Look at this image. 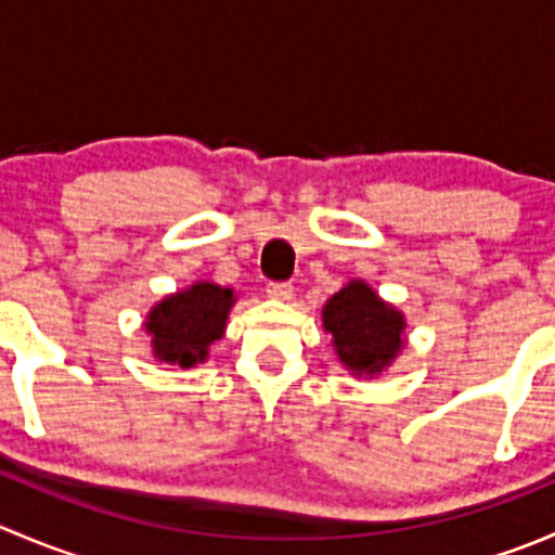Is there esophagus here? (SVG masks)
I'll return each mask as SVG.
<instances>
[{
    "mask_svg": "<svg viewBox=\"0 0 555 555\" xmlns=\"http://www.w3.org/2000/svg\"><path fill=\"white\" fill-rule=\"evenodd\" d=\"M266 293H268V298H273V300H289V298H293V284H289V282H268Z\"/></svg>",
    "mask_w": 555,
    "mask_h": 555,
    "instance_id": "obj_1",
    "label": "esophagus"
}]
</instances>
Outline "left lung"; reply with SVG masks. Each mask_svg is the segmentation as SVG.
<instances>
[{
  "label": "left lung",
  "mask_w": 555,
  "mask_h": 555,
  "mask_svg": "<svg viewBox=\"0 0 555 555\" xmlns=\"http://www.w3.org/2000/svg\"><path fill=\"white\" fill-rule=\"evenodd\" d=\"M324 330L333 333L338 360L349 371L382 373L402 346V313L386 306L365 282H349L327 300L322 311Z\"/></svg>",
  "instance_id": "8db88e82"
}]
</instances>
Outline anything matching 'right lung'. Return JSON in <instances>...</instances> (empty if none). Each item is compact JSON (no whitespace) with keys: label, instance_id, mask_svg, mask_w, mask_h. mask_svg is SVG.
<instances>
[{"label":"right lung","instance_id":"1","mask_svg":"<svg viewBox=\"0 0 555 555\" xmlns=\"http://www.w3.org/2000/svg\"><path fill=\"white\" fill-rule=\"evenodd\" d=\"M233 289L198 282L184 293L160 300L147 319L155 357L179 367H193L206 360L209 346L222 338Z\"/></svg>","mask_w":555,"mask_h":555}]
</instances>
